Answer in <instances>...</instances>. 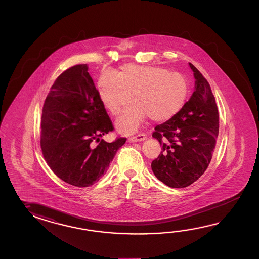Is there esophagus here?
Wrapping results in <instances>:
<instances>
[{
  "instance_id": "1",
  "label": "esophagus",
  "mask_w": 259,
  "mask_h": 259,
  "mask_svg": "<svg viewBox=\"0 0 259 259\" xmlns=\"http://www.w3.org/2000/svg\"><path fill=\"white\" fill-rule=\"evenodd\" d=\"M146 138H147V136L145 134H143V133H140V134H138V135L135 136V137L128 138V141L132 143L138 142V141H144Z\"/></svg>"
}]
</instances>
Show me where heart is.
Wrapping results in <instances>:
<instances>
[{"mask_svg":"<svg viewBox=\"0 0 259 259\" xmlns=\"http://www.w3.org/2000/svg\"><path fill=\"white\" fill-rule=\"evenodd\" d=\"M189 92L184 74L168 69L135 64H125L120 72L104 73L99 79V96L106 109L116 116L133 98L116 121L122 134L138 130L148 116L154 121H168L181 111Z\"/></svg>","mask_w":259,"mask_h":259,"instance_id":"obj_1","label":"heart"}]
</instances>
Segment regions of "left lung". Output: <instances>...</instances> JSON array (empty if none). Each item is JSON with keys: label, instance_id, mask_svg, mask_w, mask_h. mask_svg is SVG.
I'll return each mask as SVG.
<instances>
[{"label": "left lung", "instance_id": "obj_1", "mask_svg": "<svg viewBox=\"0 0 259 259\" xmlns=\"http://www.w3.org/2000/svg\"><path fill=\"white\" fill-rule=\"evenodd\" d=\"M189 66L195 79L194 93L174 118L155 127L152 135L162 151L151 169L172 188L186 187L200 178L210 163L219 135V112L210 85L193 64Z\"/></svg>", "mask_w": 259, "mask_h": 259}]
</instances>
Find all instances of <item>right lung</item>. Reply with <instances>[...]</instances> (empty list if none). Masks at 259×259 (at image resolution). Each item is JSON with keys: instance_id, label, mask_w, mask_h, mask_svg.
I'll list each match as a JSON object with an SVG mask.
<instances>
[{"instance_id": "1", "label": "right lung", "mask_w": 259, "mask_h": 259, "mask_svg": "<svg viewBox=\"0 0 259 259\" xmlns=\"http://www.w3.org/2000/svg\"><path fill=\"white\" fill-rule=\"evenodd\" d=\"M88 64H77L55 80L44 102L40 146L53 172L69 185L88 187L105 175L126 141L100 138L113 130ZM100 143L93 147L92 142Z\"/></svg>"}]
</instances>
